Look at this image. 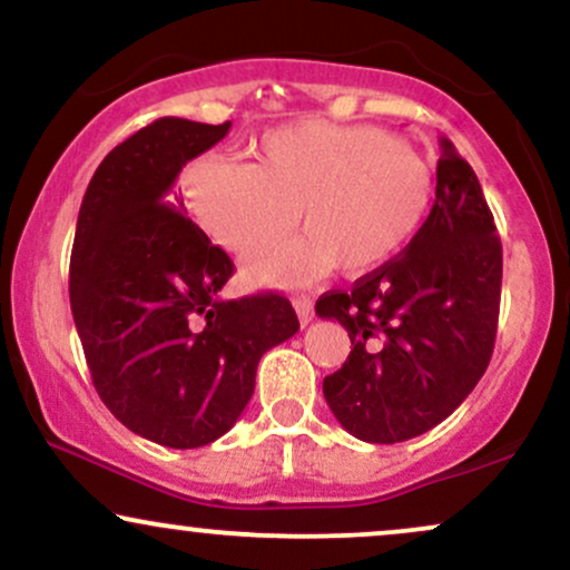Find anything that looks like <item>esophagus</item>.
Returning <instances> with one entry per match:
<instances>
[{
    "mask_svg": "<svg viewBox=\"0 0 570 570\" xmlns=\"http://www.w3.org/2000/svg\"><path fill=\"white\" fill-rule=\"evenodd\" d=\"M292 305H294V311H297L299 324H303V326L311 324V318H313V303H311V297H294Z\"/></svg>",
    "mask_w": 570,
    "mask_h": 570,
    "instance_id": "obj_1",
    "label": "esophagus"
}]
</instances>
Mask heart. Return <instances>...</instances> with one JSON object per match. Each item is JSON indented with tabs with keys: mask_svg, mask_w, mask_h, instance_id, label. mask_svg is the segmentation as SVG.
Returning <instances> with one entry per match:
<instances>
[{
	"mask_svg": "<svg viewBox=\"0 0 570 570\" xmlns=\"http://www.w3.org/2000/svg\"><path fill=\"white\" fill-rule=\"evenodd\" d=\"M181 193L198 225L233 254L271 246L297 219L303 235L246 259L257 284H303L389 263L434 200V171L381 128L297 120L267 130L248 163L193 160Z\"/></svg>",
	"mask_w": 570,
	"mask_h": 570,
	"instance_id": "1",
	"label": "heart"
}]
</instances>
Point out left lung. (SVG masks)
<instances>
[{
	"mask_svg": "<svg viewBox=\"0 0 570 570\" xmlns=\"http://www.w3.org/2000/svg\"><path fill=\"white\" fill-rule=\"evenodd\" d=\"M436 200L402 254L316 313L337 318L351 353L324 377V399L348 434L394 444L426 434L485 375L501 305V238L476 174L440 139Z\"/></svg>",
	"mask_w": 570,
	"mask_h": 570,
	"instance_id": "obj_1",
	"label": "left lung"
}]
</instances>
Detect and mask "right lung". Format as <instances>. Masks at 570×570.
Instances as JSON below:
<instances>
[{"mask_svg": "<svg viewBox=\"0 0 570 570\" xmlns=\"http://www.w3.org/2000/svg\"><path fill=\"white\" fill-rule=\"evenodd\" d=\"M227 130L149 122L101 160L77 217L69 297L90 377L122 426L163 448L227 434L263 353L299 330L278 292L222 299L233 259L176 208V176Z\"/></svg>", "mask_w": 570, "mask_h": 570, "instance_id": "1", "label": "right lung"}]
</instances>
